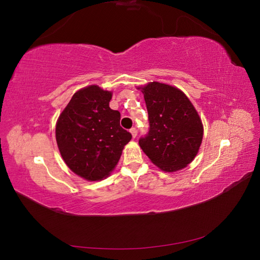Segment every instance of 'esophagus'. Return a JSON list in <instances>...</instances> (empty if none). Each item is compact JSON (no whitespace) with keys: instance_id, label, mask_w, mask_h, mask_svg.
<instances>
[{"instance_id":"obj_1","label":"esophagus","mask_w":260,"mask_h":260,"mask_svg":"<svg viewBox=\"0 0 260 260\" xmlns=\"http://www.w3.org/2000/svg\"><path fill=\"white\" fill-rule=\"evenodd\" d=\"M130 132H131V135H132V138H136V137L138 136V130H137V128H131V129H130Z\"/></svg>"}]
</instances>
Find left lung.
Returning a JSON list of instances; mask_svg holds the SVG:
<instances>
[{"mask_svg":"<svg viewBox=\"0 0 260 260\" xmlns=\"http://www.w3.org/2000/svg\"><path fill=\"white\" fill-rule=\"evenodd\" d=\"M142 93L149 129L139 144L154 165L174 172L186 167L198 154L203 140V123L191 101L175 86L149 82Z\"/></svg>","mask_w":260,"mask_h":260,"instance_id":"8db88e82","label":"left lung"}]
</instances>
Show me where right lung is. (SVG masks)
Masks as SVG:
<instances>
[{"label": "right lung", "mask_w": 260, "mask_h": 260, "mask_svg": "<svg viewBox=\"0 0 260 260\" xmlns=\"http://www.w3.org/2000/svg\"><path fill=\"white\" fill-rule=\"evenodd\" d=\"M111 100L112 92L86 86L74 94L56 122L62 159L85 180L99 181L111 174L132 138L120 127V113L109 107Z\"/></svg>", "instance_id": "right-lung-1"}]
</instances>
